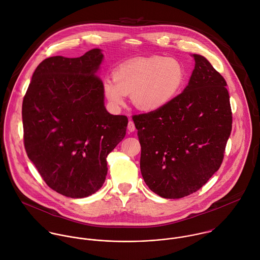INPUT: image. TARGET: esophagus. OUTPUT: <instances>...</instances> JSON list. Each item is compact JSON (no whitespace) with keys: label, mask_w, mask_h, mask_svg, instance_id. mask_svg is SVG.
<instances>
[{"label":"esophagus","mask_w":260,"mask_h":260,"mask_svg":"<svg viewBox=\"0 0 260 260\" xmlns=\"http://www.w3.org/2000/svg\"><path fill=\"white\" fill-rule=\"evenodd\" d=\"M127 129L132 133V132H135V129H136V126H135V123L132 121V120H129L128 121V124H127Z\"/></svg>","instance_id":"34e87169"}]
</instances>
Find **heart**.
<instances>
[{
  "mask_svg": "<svg viewBox=\"0 0 260 260\" xmlns=\"http://www.w3.org/2000/svg\"><path fill=\"white\" fill-rule=\"evenodd\" d=\"M183 63L173 57L154 55L136 58L119 66L106 79L103 93L114 106L120 107L124 97L132 95L133 103L144 111H157L170 104L186 82Z\"/></svg>",
  "mask_w": 260,
  "mask_h": 260,
  "instance_id": "b5f03b06",
  "label": "heart"
}]
</instances>
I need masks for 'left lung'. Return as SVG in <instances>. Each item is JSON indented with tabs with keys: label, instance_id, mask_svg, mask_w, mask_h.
Returning a JSON list of instances; mask_svg holds the SVG:
<instances>
[{
	"label": "left lung",
	"instance_id": "1",
	"mask_svg": "<svg viewBox=\"0 0 260 260\" xmlns=\"http://www.w3.org/2000/svg\"><path fill=\"white\" fill-rule=\"evenodd\" d=\"M188 85L170 104L133 116L141 144L140 167L149 188L164 199H181L219 170L232 131L227 83L203 55Z\"/></svg>",
	"mask_w": 260,
	"mask_h": 260
}]
</instances>
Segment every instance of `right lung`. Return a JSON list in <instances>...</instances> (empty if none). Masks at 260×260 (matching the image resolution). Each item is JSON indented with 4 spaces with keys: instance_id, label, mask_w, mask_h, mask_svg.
Listing matches in <instances>:
<instances>
[{
    "instance_id": "1",
    "label": "right lung",
    "mask_w": 260,
    "mask_h": 260,
    "mask_svg": "<svg viewBox=\"0 0 260 260\" xmlns=\"http://www.w3.org/2000/svg\"><path fill=\"white\" fill-rule=\"evenodd\" d=\"M99 48L80 57L42 60L22 104L24 147L45 183L72 199L95 193L107 174L106 158L125 136L128 119L104 106L96 75Z\"/></svg>"
}]
</instances>
